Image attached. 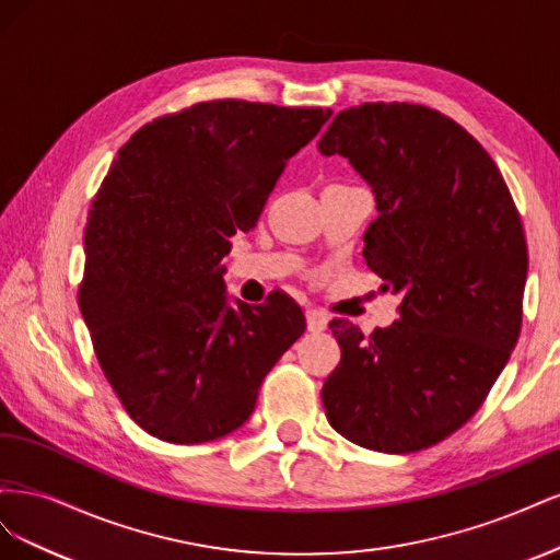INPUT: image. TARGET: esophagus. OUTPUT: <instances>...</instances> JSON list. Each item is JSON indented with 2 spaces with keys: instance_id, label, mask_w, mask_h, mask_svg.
Segmentation results:
<instances>
[{
  "instance_id": "34e87169",
  "label": "esophagus",
  "mask_w": 560,
  "mask_h": 560,
  "mask_svg": "<svg viewBox=\"0 0 560 560\" xmlns=\"http://www.w3.org/2000/svg\"><path fill=\"white\" fill-rule=\"evenodd\" d=\"M306 325H308V331H313V334L325 331V329H327V317L322 315L319 311L308 308V311H306Z\"/></svg>"
}]
</instances>
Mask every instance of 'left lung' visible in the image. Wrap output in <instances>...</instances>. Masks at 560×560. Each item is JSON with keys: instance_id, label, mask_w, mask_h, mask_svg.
I'll use <instances>...</instances> for the list:
<instances>
[{"instance_id": "8db88e82", "label": "left lung", "mask_w": 560, "mask_h": 560, "mask_svg": "<svg viewBox=\"0 0 560 560\" xmlns=\"http://www.w3.org/2000/svg\"><path fill=\"white\" fill-rule=\"evenodd\" d=\"M341 154L374 189L366 266L404 292L399 319L364 336L336 317L341 362L322 385L329 425L381 453H416L477 413L518 341L528 247L488 151L446 114L364 103L334 116Z\"/></svg>"}]
</instances>
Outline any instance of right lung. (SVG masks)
I'll return each mask as SVG.
<instances>
[{
    "label": "right lung",
    "mask_w": 560,
    "mask_h": 560,
    "mask_svg": "<svg viewBox=\"0 0 560 560\" xmlns=\"http://www.w3.org/2000/svg\"><path fill=\"white\" fill-rule=\"evenodd\" d=\"M329 116L210 100L154 118L118 149L83 231L79 308L105 378L151 436L202 444L238 430L306 329L280 292L226 306L219 261Z\"/></svg>",
    "instance_id": "add662e5"
}]
</instances>
